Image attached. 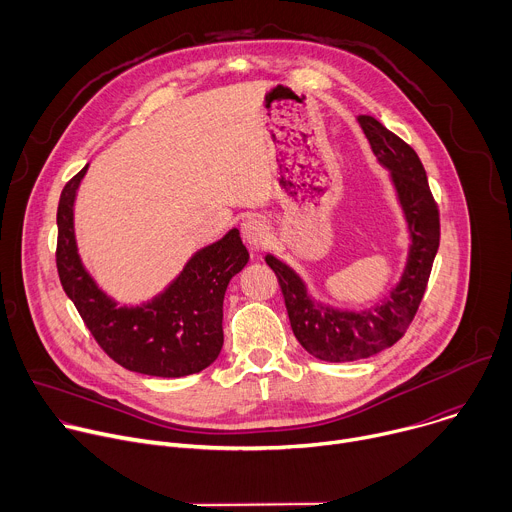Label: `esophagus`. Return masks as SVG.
<instances>
[{"label": "esophagus", "mask_w": 512, "mask_h": 512, "mask_svg": "<svg viewBox=\"0 0 512 512\" xmlns=\"http://www.w3.org/2000/svg\"><path fill=\"white\" fill-rule=\"evenodd\" d=\"M241 233H243L245 243L253 251H259L269 243V229L261 221V218H245L243 225H241Z\"/></svg>", "instance_id": "34e87169"}]
</instances>
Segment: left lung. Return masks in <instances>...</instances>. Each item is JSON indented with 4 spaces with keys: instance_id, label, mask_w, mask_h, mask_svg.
I'll use <instances>...</instances> for the list:
<instances>
[{
    "instance_id": "left-lung-1",
    "label": "left lung",
    "mask_w": 512,
    "mask_h": 512,
    "mask_svg": "<svg viewBox=\"0 0 512 512\" xmlns=\"http://www.w3.org/2000/svg\"><path fill=\"white\" fill-rule=\"evenodd\" d=\"M356 121L371 141L379 166L389 172V182L407 225L409 245L397 283L375 306L336 308L316 300L294 267L273 253L265 255V263L279 279L291 330L312 356L326 362L369 358L403 336L421 304L440 247V212L417 154L377 119L358 115Z\"/></svg>"
}]
</instances>
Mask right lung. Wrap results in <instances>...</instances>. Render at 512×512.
<instances>
[{
    "label": "right lung",
    "mask_w": 512,
    "mask_h": 512,
    "mask_svg": "<svg viewBox=\"0 0 512 512\" xmlns=\"http://www.w3.org/2000/svg\"><path fill=\"white\" fill-rule=\"evenodd\" d=\"M87 170L89 164L64 186L56 212V267L64 294L99 346L127 371L164 379L204 371L225 342L223 302L229 281L249 261L239 229L192 253L152 300L119 304L97 283L79 253L75 202Z\"/></svg>",
    "instance_id": "add662e5"
}]
</instances>
